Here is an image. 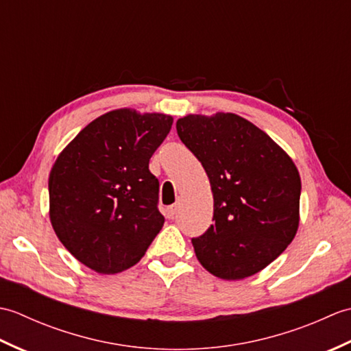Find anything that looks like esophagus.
Segmentation results:
<instances>
[{
	"label": "esophagus",
	"mask_w": 351,
	"mask_h": 351,
	"mask_svg": "<svg viewBox=\"0 0 351 351\" xmlns=\"http://www.w3.org/2000/svg\"><path fill=\"white\" fill-rule=\"evenodd\" d=\"M178 210H180V205H178V204L170 205V206L167 208V215H169V219H173L175 215H176V213H178Z\"/></svg>",
	"instance_id": "1"
}]
</instances>
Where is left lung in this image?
<instances>
[{"mask_svg":"<svg viewBox=\"0 0 351 351\" xmlns=\"http://www.w3.org/2000/svg\"><path fill=\"white\" fill-rule=\"evenodd\" d=\"M176 131L204 166L214 196V223L191 240L199 263L226 280L261 271L299 228L295 164L264 131L232 113L185 116Z\"/></svg>","mask_w":351,"mask_h":351,"instance_id":"left-lung-1","label":"left lung"}]
</instances>
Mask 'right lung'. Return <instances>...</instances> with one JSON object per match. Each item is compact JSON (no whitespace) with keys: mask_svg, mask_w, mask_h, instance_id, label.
<instances>
[{"mask_svg":"<svg viewBox=\"0 0 351 351\" xmlns=\"http://www.w3.org/2000/svg\"><path fill=\"white\" fill-rule=\"evenodd\" d=\"M171 116L122 108L88 123L51 169L49 217L58 240L102 274L136 265L164 225L149 170Z\"/></svg>","mask_w":351,"mask_h":351,"instance_id":"add662e5","label":"right lung"}]
</instances>
